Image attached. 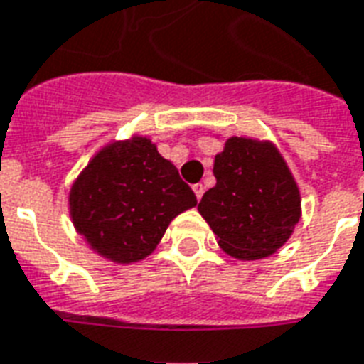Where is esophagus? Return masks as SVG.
Instances as JSON below:
<instances>
[{"label":"esophagus","instance_id":"1","mask_svg":"<svg viewBox=\"0 0 364 364\" xmlns=\"http://www.w3.org/2000/svg\"><path fill=\"white\" fill-rule=\"evenodd\" d=\"M193 193H196V198L201 199L205 193V186L203 184H193Z\"/></svg>","mask_w":364,"mask_h":364}]
</instances>
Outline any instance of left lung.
I'll return each instance as SVG.
<instances>
[{"instance_id":"left-lung-1","label":"left lung","mask_w":364,"mask_h":364,"mask_svg":"<svg viewBox=\"0 0 364 364\" xmlns=\"http://www.w3.org/2000/svg\"><path fill=\"white\" fill-rule=\"evenodd\" d=\"M217 184L198 209L218 245L236 259H263L280 250L301 217V198L282 155L269 141L226 140L215 157Z\"/></svg>"}]
</instances>
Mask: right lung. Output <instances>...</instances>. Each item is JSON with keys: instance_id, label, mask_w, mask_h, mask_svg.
Instances as JSON below:
<instances>
[{"instance_id": "obj_1", "label": "right lung", "mask_w": 364, "mask_h": 364, "mask_svg": "<svg viewBox=\"0 0 364 364\" xmlns=\"http://www.w3.org/2000/svg\"><path fill=\"white\" fill-rule=\"evenodd\" d=\"M68 203L76 230L100 255L136 263L155 250L172 218L198 199L151 141L132 138L111 144L90 161Z\"/></svg>"}]
</instances>
